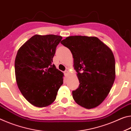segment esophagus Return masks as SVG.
<instances>
[{
  "mask_svg": "<svg viewBox=\"0 0 131 131\" xmlns=\"http://www.w3.org/2000/svg\"><path fill=\"white\" fill-rule=\"evenodd\" d=\"M68 74H69V72H68V71L66 70L64 71V75H65V76H66V77L68 76Z\"/></svg>",
  "mask_w": 131,
  "mask_h": 131,
  "instance_id": "obj_1",
  "label": "esophagus"
}]
</instances>
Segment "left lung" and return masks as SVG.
Listing matches in <instances>:
<instances>
[{"mask_svg": "<svg viewBox=\"0 0 131 131\" xmlns=\"http://www.w3.org/2000/svg\"><path fill=\"white\" fill-rule=\"evenodd\" d=\"M61 43L72 53L80 82L72 91L74 100L85 108L96 107L108 96L115 78L112 51L95 36H70Z\"/></svg>", "mask_w": 131, "mask_h": 131, "instance_id": "left-lung-1", "label": "left lung"}]
</instances>
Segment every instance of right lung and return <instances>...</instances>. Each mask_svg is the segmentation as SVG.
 Segmentation results:
<instances>
[{
    "label": "right lung",
    "mask_w": 131,
    "mask_h": 131,
    "mask_svg": "<svg viewBox=\"0 0 131 131\" xmlns=\"http://www.w3.org/2000/svg\"><path fill=\"white\" fill-rule=\"evenodd\" d=\"M62 36L35 35L17 51L15 75L17 86L28 102L38 107L50 105L63 83L64 74L52 64Z\"/></svg>",
    "instance_id": "1"
}]
</instances>
